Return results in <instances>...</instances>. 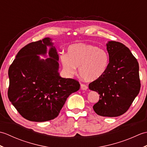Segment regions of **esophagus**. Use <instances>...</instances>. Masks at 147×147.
Segmentation results:
<instances>
[{
    "mask_svg": "<svg viewBox=\"0 0 147 147\" xmlns=\"http://www.w3.org/2000/svg\"><path fill=\"white\" fill-rule=\"evenodd\" d=\"M88 88V86H87L85 84H81V89L83 90H86Z\"/></svg>",
    "mask_w": 147,
    "mask_h": 147,
    "instance_id": "1",
    "label": "esophagus"
}]
</instances>
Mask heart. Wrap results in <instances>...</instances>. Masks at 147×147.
I'll list each match as a JSON object with an SVG mask.
<instances>
[{
  "label": "heart",
  "instance_id": "heart-1",
  "mask_svg": "<svg viewBox=\"0 0 147 147\" xmlns=\"http://www.w3.org/2000/svg\"><path fill=\"white\" fill-rule=\"evenodd\" d=\"M67 54L60 56L64 69L68 74L76 73L79 67L81 77L86 81H95L102 77L107 71L110 57L104 49L86 43H75L67 49Z\"/></svg>",
  "mask_w": 147,
  "mask_h": 147
}]
</instances>
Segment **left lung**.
I'll list each match as a JSON object with an SVG mask.
<instances>
[{
    "label": "left lung",
    "instance_id": "1",
    "mask_svg": "<svg viewBox=\"0 0 147 147\" xmlns=\"http://www.w3.org/2000/svg\"><path fill=\"white\" fill-rule=\"evenodd\" d=\"M106 45L110 57L107 70L88 86L100 95L99 101L93 106L96 113L104 117H117L128 110L140 92L139 64L123 43L110 41Z\"/></svg>",
    "mask_w": 147,
    "mask_h": 147
}]
</instances>
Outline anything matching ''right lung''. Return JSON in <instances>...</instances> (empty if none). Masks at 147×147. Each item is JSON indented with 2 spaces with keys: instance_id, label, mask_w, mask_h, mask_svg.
Returning a JSON list of instances; mask_svg holds the SVG:
<instances>
[{
  "instance_id": "1",
  "label": "right lung",
  "mask_w": 147,
  "mask_h": 147,
  "mask_svg": "<svg viewBox=\"0 0 147 147\" xmlns=\"http://www.w3.org/2000/svg\"><path fill=\"white\" fill-rule=\"evenodd\" d=\"M50 57L40 59L46 47ZM59 55L50 38L22 48L9 68L8 98L26 119L44 122L58 116L67 98L80 89V83L59 75Z\"/></svg>"
}]
</instances>
